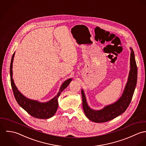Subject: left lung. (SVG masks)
<instances>
[{"label":"left lung","instance_id":"8db88e82","mask_svg":"<svg viewBox=\"0 0 146 146\" xmlns=\"http://www.w3.org/2000/svg\"><path fill=\"white\" fill-rule=\"evenodd\" d=\"M131 53L130 58V71L121 97L114 103L105 106L100 110L91 108L88 105L85 92L81 90L82 106L84 113L88 119L96 123L105 122L113 119L122 114L130 104L137 82V66L133 50L130 47Z\"/></svg>","mask_w":146,"mask_h":146}]
</instances>
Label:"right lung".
Listing matches in <instances>:
<instances>
[{
    "instance_id": "right-lung-1",
    "label": "right lung",
    "mask_w": 146,
    "mask_h": 146,
    "mask_svg": "<svg viewBox=\"0 0 146 146\" xmlns=\"http://www.w3.org/2000/svg\"><path fill=\"white\" fill-rule=\"evenodd\" d=\"M15 52L11 58L10 65L11 84L15 98L21 107L27 111L30 115L40 119H47L54 116L58 108V98L61 92L69 85L72 78L65 80L61 85L57 95L50 100L46 102H40L32 100L25 96L16 87L13 79V61Z\"/></svg>"
}]
</instances>
